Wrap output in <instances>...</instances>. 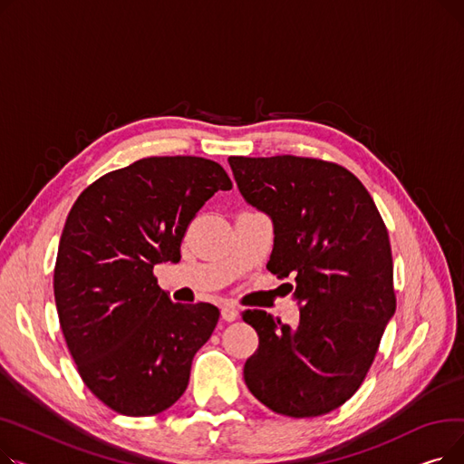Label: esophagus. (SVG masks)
I'll return each mask as SVG.
<instances>
[{
	"label": "esophagus",
	"instance_id": "esophagus-1",
	"mask_svg": "<svg viewBox=\"0 0 464 464\" xmlns=\"http://www.w3.org/2000/svg\"><path fill=\"white\" fill-rule=\"evenodd\" d=\"M222 318L226 322H235L238 318V308L235 304H224L222 306Z\"/></svg>",
	"mask_w": 464,
	"mask_h": 464
}]
</instances>
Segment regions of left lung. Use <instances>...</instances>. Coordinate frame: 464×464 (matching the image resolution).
I'll return each instance as SVG.
<instances>
[{
	"instance_id": "8db88e82",
	"label": "left lung",
	"mask_w": 464,
	"mask_h": 464,
	"mask_svg": "<svg viewBox=\"0 0 464 464\" xmlns=\"http://www.w3.org/2000/svg\"><path fill=\"white\" fill-rule=\"evenodd\" d=\"M240 193L273 218L266 269L291 285L295 329L242 312L259 346L245 364L252 395L289 418H315L361 387L397 306L392 245L361 180L343 165L299 156H231Z\"/></svg>"
}]
</instances>
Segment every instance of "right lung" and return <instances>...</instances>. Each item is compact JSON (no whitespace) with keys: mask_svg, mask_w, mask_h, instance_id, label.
Returning a JSON list of instances; mask_svg holds the SVG:
<instances>
[{"mask_svg":"<svg viewBox=\"0 0 464 464\" xmlns=\"http://www.w3.org/2000/svg\"><path fill=\"white\" fill-rule=\"evenodd\" d=\"M231 188L212 160L152 156L97 179L71 207L54 266L58 318L82 382L111 410L156 416L186 392L219 310L170 301L154 265L177 263L195 214Z\"/></svg>","mask_w":464,"mask_h":464,"instance_id":"right-lung-1","label":"right lung"}]
</instances>
